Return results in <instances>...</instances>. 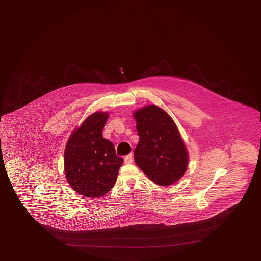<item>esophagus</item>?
I'll return each instance as SVG.
<instances>
[{
	"mask_svg": "<svg viewBox=\"0 0 261 261\" xmlns=\"http://www.w3.org/2000/svg\"><path fill=\"white\" fill-rule=\"evenodd\" d=\"M133 161V154H128V155H126V156H125V159H124V162H125L126 164H129V163H132Z\"/></svg>",
	"mask_w": 261,
	"mask_h": 261,
	"instance_id": "34e87169",
	"label": "esophagus"
}]
</instances>
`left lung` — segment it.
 I'll return each instance as SVG.
<instances>
[{"label": "left lung", "mask_w": 261, "mask_h": 261, "mask_svg": "<svg viewBox=\"0 0 261 261\" xmlns=\"http://www.w3.org/2000/svg\"><path fill=\"white\" fill-rule=\"evenodd\" d=\"M138 144L134 150L137 166L153 183L169 186L183 176L188 167V152L175 123L155 106L134 113Z\"/></svg>", "instance_id": "8db88e82"}]
</instances>
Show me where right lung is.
I'll return each mask as SVG.
<instances>
[{
	"mask_svg": "<svg viewBox=\"0 0 261 261\" xmlns=\"http://www.w3.org/2000/svg\"><path fill=\"white\" fill-rule=\"evenodd\" d=\"M107 113L90 115L72 133L64 153L67 181L79 194L89 198L106 195L115 186L122 158L114 144L102 137Z\"/></svg>",
	"mask_w": 261,
	"mask_h": 261,
	"instance_id": "add662e5",
	"label": "right lung"
}]
</instances>
